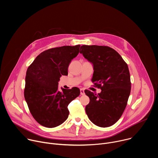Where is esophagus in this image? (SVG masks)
Masks as SVG:
<instances>
[{
    "mask_svg": "<svg viewBox=\"0 0 158 158\" xmlns=\"http://www.w3.org/2000/svg\"><path fill=\"white\" fill-rule=\"evenodd\" d=\"M80 93H81V95H84L85 94V93H84V89H80Z\"/></svg>",
    "mask_w": 158,
    "mask_h": 158,
    "instance_id": "1",
    "label": "esophagus"
}]
</instances>
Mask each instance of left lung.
<instances>
[{"label":"left lung","instance_id":"obj_1","mask_svg":"<svg viewBox=\"0 0 158 158\" xmlns=\"http://www.w3.org/2000/svg\"><path fill=\"white\" fill-rule=\"evenodd\" d=\"M80 53L93 64L92 82L101 89L98 95L84 91L90 99L86 114L98 126H112L121 117L131 93L127 64L118 52L107 46L83 45Z\"/></svg>","mask_w":158,"mask_h":158}]
</instances>
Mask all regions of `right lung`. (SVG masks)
I'll return each instance as SVG.
<instances>
[{
	"mask_svg": "<svg viewBox=\"0 0 158 158\" xmlns=\"http://www.w3.org/2000/svg\"><path fill=\"white\" fill-rule=\"evenodd\" d=\"M80 45L62 46L41 52L28 67L24 98L33 118L40 125L55 127L68 118L69 104L80 94L79 88L58 90L62 76L68 74L72 59L79 52Z\"/></svg>",
	"mask_w": 158,
	"mask_h": 158,
	"instance_id": "1",
	"label": "right lung"
}]
</instances>
